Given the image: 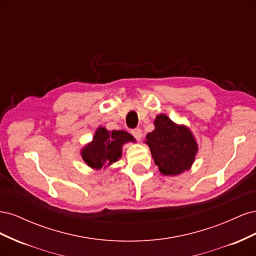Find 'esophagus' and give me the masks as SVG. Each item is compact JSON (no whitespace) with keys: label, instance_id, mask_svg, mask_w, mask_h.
<instances>
[{"label":"esophagus","instance_id":"1","mask_svg":"<svg viewBox=\"0 0 256 256\" xmlns=\"http://www.w3.org/2000/svg\"><path fill=\"white\" fill-rule=\"evenodd\" d=\"M131 134H132V136L138 141L142 138V130L140 128H136L134 130H131Z\"/></svg>","mask_w":256,"mask_h":256}]
</instances>
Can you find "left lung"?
Returning <instances> with one entry per match:
<instances>
[{
  "label": "left lung",
  "mask_w": 256,
  "mask_h": 256,
  "mask_svg": "<svg viewBox=\"0 0 256 256\" xmlns=\"http://www.w3.org/2000/svg\"><path fill=\"white\" fill-rule=\"evenodd\" d=\"M154 129L146 136L154 164L162 175L175 176L188 171L198 150L191 130L177 125L166 114H159L154 120Z\"/></svg>",
  "instance_id": "1"
}]
</instances>
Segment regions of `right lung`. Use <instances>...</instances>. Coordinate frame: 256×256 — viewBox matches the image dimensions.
Masks as SVG:
<instances>
[{"label": "right lung", "mask_w": 256, "mask_h": 256, "mask_svg": "<svg viewBox=\"0 0 256 256\" xmlns=\"http://www.w3.org/2000/svg\"><path fill=\"white\" fill-rule=\"evenodd\" d=\"M128 142H136V140L127 131H110L104 127H99L92 140L81 150V156L90 168H106L118 161L122 157V145Z\"/></svg>", "instance_id": "1"}]
</instances>
